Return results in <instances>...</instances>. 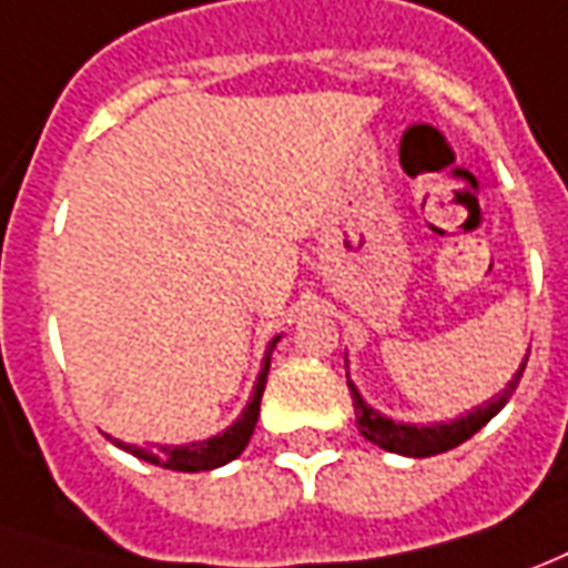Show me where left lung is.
<instances>
[{
  "instance_id": "obj_1",
  "label": "left lung",
  "mask_w": 568,
  "mask_h": 568,
  "mask_svg": "<svg viewBox=\"0 0 568 568\" xmlns=\"http://www.w3.org/2000/svg\"><path fill=\"white\" fill-rule=\"evenodd\" d=\"M526 363H529V356L523 359V366L514 375V381L507 384L505 390L498 396H491L489 403H483L474 412H467L462 418H455L449 424H430V427H415V424H396L390 418H384L378 415L375 408H368L363 403V396L356 394V387H353L351 381H347V387H351L353 396V408H356V424H359V430L366 439H372L375 446L387 452H399V455H408V458H427V455H439V452H449L455 446H462L464 439H470V436L477 434L479 427H486V424L505 408V403L514 396L517 390L519 378H523V372H526Z\"/></svg>"
}]
</instances>
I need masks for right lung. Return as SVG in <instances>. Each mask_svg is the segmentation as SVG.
<instances>
[{"mask_svg":"<svg viewBox=\"0 0 568 568\" xmlns=\"http://www.w3.org/2000/svg\"><path fill=\"white\" fill-rule=\"evenodd\" d=\"M276 344V341H273ZM264 356V366H261V375L255 381V394L248 399V406L243 408V415L233 422V427H227L224 434L212 436V439H202V443H190V446H150V449H138V446H129V443H119L113 439L119 449L132 452L134 458H144L150 464H160L165 470H184V474H196V470H212V467H221V464L233 462L240 452L248 446V439L255 434L257 412H261V394H264V384H267V368H271V353Z\"/></svg>","mask_w":568,"mask_h":568,"instance_id":"1","label":"right lung"}]
</instances>
